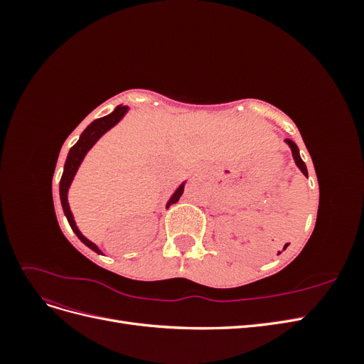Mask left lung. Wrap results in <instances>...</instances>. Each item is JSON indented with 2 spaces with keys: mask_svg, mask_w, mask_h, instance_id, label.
<instances>
[{
  "mask_svg": "<svg viewBox=\"0 0 364 364\" xmlns=\"http://www.w3.org/2000/svg\"><path fill=\"white\" fill-rule=\"evenodd\" d=\"M285 142H287V144L290 146V149H291V153H293V158H294V162H296V165L297 167H299V170L306 176L308 178V171H306V165H305V162L302 161V158H301V155H299V149H297V146L294 144V142L291 141V139H285Z\"/></svg>",
  "mask_w": 364,
  "mask_h": 364,
  "instance_id": "obj_1",
  "label": "left lung"
}]
</instances>
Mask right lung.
<instances>
[{
  "mask_svg": "<svg viewBox=\"0 0 364 364\" xmlns=\"http://www.w3.org/2000/svg\"><path fill=\"white\" fill-rule=\"evenodd\" d=\"M126 112H127V106H118L112 114H109V115H106L103 118H98V119L92 121V123L83 130V134L80 135L79 141H77L75 144L71 147V150L68 153V158H67V161H65L63 174H62V178H60V188H59V191H60V202H62L63 213H65V215H67V218H68V223H70L71 229L74 230V234L79 237V240L82 241V243H85L87 247L92 249L97 253H102V250L98 249L92 243V241H90L86 237H83L80 230L77 229V226H75L74 217L71 214V209H70V205H68V188H70V185H71L73 179H74V176H75L77 170H79V165L82 164V161H83L85 155L87 153V150H90L95 144V142L98 141V138H100L103 134H106L109 129L114 127L118 123V121L124 117ZM183 185L185 183H182L179 188L176 190V193L171 196V199L168 200L167 206H170L171 203H176V202L181 199V196L183 193Z\"/></svg>",
  "mask_w": 364,
  "mask_h": 364,
  "instance_id": "right-lung-1",
  "label": "right lung"
}]
</instances>
